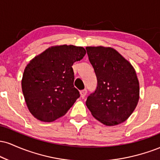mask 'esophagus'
<instances>
[{"mask_svg":"<svg viewBox=\"0 0 160 160\" xmlns=\"http://www.w3.org/2000/svg\"><path fill=\"white\" fill-rule=\"evenodd\" d=\"M86 94H87V90L86 89H83V90L80 91V95H81L82 98H85Z\"/></svg>","mask_w":160,"mask_h":160,"instance_id":"1","label":"esophagus"}]
</instances>
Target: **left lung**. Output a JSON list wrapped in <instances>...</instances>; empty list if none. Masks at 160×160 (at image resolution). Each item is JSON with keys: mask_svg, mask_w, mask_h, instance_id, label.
Segmentation results:
<instances>
[{"mask_svg": "<svg viewBox=\"0 0 160 160\" xmlns=\"http://www.w3.org/2000/svg\"><path fill=\"white\" fill-rule=\"evenodd\" d=\"M98 81L86 104L92 115L105 126L119 125L135 111L139 82L132 64L112 47H86Z\"/></svg>", "mask_w": 160, "mask_h": 160, "instance_id": "obj_1", "label": "left lung"}]
</instances>
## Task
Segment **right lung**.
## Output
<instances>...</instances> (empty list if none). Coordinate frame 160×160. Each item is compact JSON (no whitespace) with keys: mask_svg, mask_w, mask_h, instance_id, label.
<instances>
[{"mask_svg":"<svg viewBox=\"0 0 160 160\" xmlns=\"http://www.w3.org/2000/svg\"><path fill=\"white\" fill-rule=\"evenodd\" d=\"M74 45L52 46L31 60L24 70L22 89L36 119L52 122L63 117L80 97L74 86L72 65L86 55Z\"/></svg>","mask_w":160,"mask_h":160,"instance_id":"1","label":"right lung"}]
</instances>
